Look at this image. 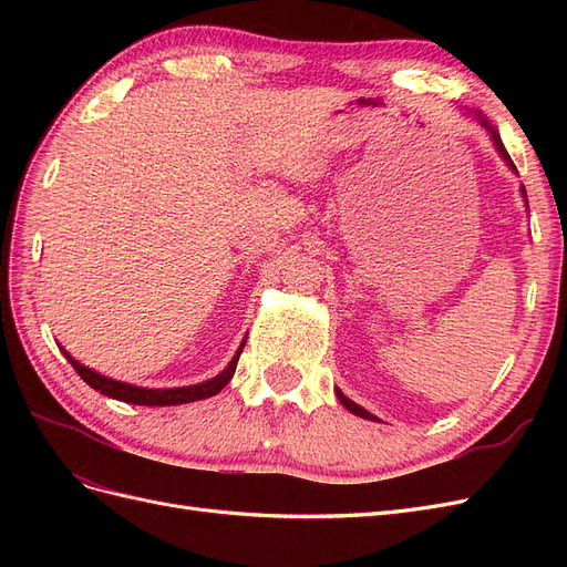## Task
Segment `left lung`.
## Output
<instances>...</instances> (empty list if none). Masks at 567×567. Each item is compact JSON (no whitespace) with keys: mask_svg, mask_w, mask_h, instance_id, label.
<instances>
[{"mask_svg":"<svg viewBox=\"0 0 567 567\" xmlns=\"http://www.w3.org/2000/svg\"><path fill=\"white\" fill-rule=\"evenodd\" d=\"M475 117H477V123L483 125L487 132H489V136H492V142H494V146H496V151H499V156L506 161V165L511 167V169H516V165H513V161H511V156L506 153V148H504V142H502V136H499V132H496L492 125H489V120L487 117H483L480 113H475ZM520 192H523V198H525V203H527V196H525V186H520ZM336 394H338V400H340V404L346 406L348 411H352L354 416H359V419H369V421H379L375 419L373 414H369L367 409H362L359 404H354L350 398H346V394H342L338 388H336Z\"/></svg>","mask_w":567,"mask_h":567,"instance_id":"obj_1","label":"left lung"}]
</instances>
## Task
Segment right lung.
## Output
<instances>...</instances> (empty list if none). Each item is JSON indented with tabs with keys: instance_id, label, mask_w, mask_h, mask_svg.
Instances as JSON below:
<instances>
[{
	"instance_id": "1",
	"label": "right lung",
	"mask_w": 567,
	"mask_h": 567,
	"mask_svg": "<svg viewBox=\"0 0 567 567\" xmlns=\"http://www.w3.org/2000/svg\"><path fill=\"white\" fill-rule=\"evenodd\" d=\"M244 346H246V340L241 342V348L236 350V354H234L231 362L227 364V369L217 373L215 379L205 381V383H196V385L165 388V390L163 388H140V385H130V383H123V381H113V379H109V375H101V373H96L87 367H82L63 348H61V352L65 354L68 362L73 364V369L80 373V379L87 383L90 388L99 390L101 394H106V398L127 402V404H142V406H173V404H186V402L213 398V394H217L221 388H225L231 381V375H234L236 364H238V357H241V352H244Z\"/></svg>"
}]
</instances>
